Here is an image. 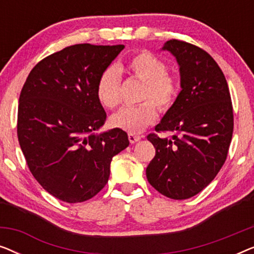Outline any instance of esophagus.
Segmentation results:
<instances>
[{
	"instance_id": "esophagus-1",
	"label": "esophagus",
	"mask_w": 254,
	"mask_h": 254,
	"mask_svg": "<svg viewBox=\"0 0 254 254\" xmlns=\"http://www.w3.org/2000/svg\"><path fill=\"white\" fill-rule=\"evenodd\" d=\"M128 140H129L130 143H136L137 141L141 140V136H138V135H135V134H128Z\"/></svg>"
}]
</instances>
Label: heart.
I'll return each mask as SVG.
<instances>
[{"instance_id": "b5f03b06", "label": "heart", "mask_w": 254, "mask_h": 254, "mask_svg": "<svg viewBox=\"0 0 254 254\" xmlns=\"http://www.w3.org/2000/svg\"><path fill=\"white\" fill-rule=\"evenodd\" d=\"M126 70L144 83L142 100H148L136 107H124L110 118L111 126L130 134H138L157 119V109L171 110L178 98V78L168 72V65L157 55L148 51L135 54L126 64ZM121 74L119 68L110 65L100 74L96 86L99 103L106 109H116L120 104Z\"/></svg>"}]
</instances>
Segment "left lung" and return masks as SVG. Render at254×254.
<instances>
[{"label":"left lung","mask_w":254,"mask_h":254,"mask_svg":"<svg viewBox=\"0 0 254 254\" xmlns=\"http://www.w3.org/2000/svg\"><path fill=\"white\" fill-rule=\"evenodd\" d=\"M169 51L179 64L180 86L175 105L156 131H171L172 138L149 134L156 155L145 173L150 185L175 200L200 193L223 166L234 131V112L228 83L216 61L200 47L169 40Z\"/></svg>","instance_id":"left-lung-1"}]
</instances>
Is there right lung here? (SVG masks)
I'll return each instance as SVG.
<instances>
[{
    "mask_svg": "<svg viewBox=\"0 0 254 254\" xmlns=\"http://www.w3.org/2000/svg\"><path fill=\"white\" fill-rule=\"evenodd\" d=\"M124 48L65 47L34 65L20 91V149L37 182L64 202H83L100 192L112 158L129 144L119 128L95 133L106 120L97 81Z\"/></svg>",
    "mask_w": 254,
    "mask_h": 254,
    "instance_id": "right-lung-1",
    "label": "right lung"
}]
</instances>
